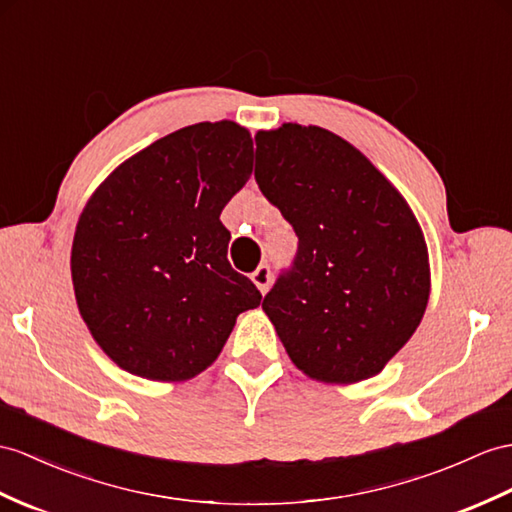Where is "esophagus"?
Masks as SVG:
<instances>
[{
  "label": "esophagus",
  "mask_w": 512,
  "mask_h": 512,
  "mask_svg": "<svg viewBox=\"0 0 512 512\" xmlns=\"http://www.w3.org/2000/svg\"><path fill=\"white\" fill-rule=\"evenodd\" d=\"M252 282L258 286L260 293H267L269 284H271V267H269V265H260V267L252 273Z\"/></svg>",
  "instance_id": "34e87169"
}]
</instances>
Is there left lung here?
Listing matches in <instances>:
<instances>
[{
  "instance_id": "obj_1",
  "label": "left lung",
  "mask_w": 512,
  "mask_h": 512,
  "mask_svg": "<svg viewBox=\"0 0 512 512\" xmlns=\"http://www.w3.org/2000/svg\"><path fill=\"white\" fill-rule=\"evenodd\" d=\"M258 189L291 223L297 252L263 299L306 376H376L426 313L428 249L404 197L341 136L284 123L256 134Z\"/></svg>"
}]
</instances>
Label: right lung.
Listing matches in <instances>:
<instances>
[{"instance_id":"obj_1","label":"right lung","mask_w":512,"mask_h":512,"mask_svg":"<svg viewBox=\"0 0 512 512\" xmlns=\"http://www.w3.org/2000/svg\"><path fill=\"white\" fill-rule=\"evenodd\" d=\"M252 136L195 123L123 162L82 210L71 249L80 315L134 376L189 380L260 291L228 263L221 210L252 173Z\"/></svg>"}]
</instances>
